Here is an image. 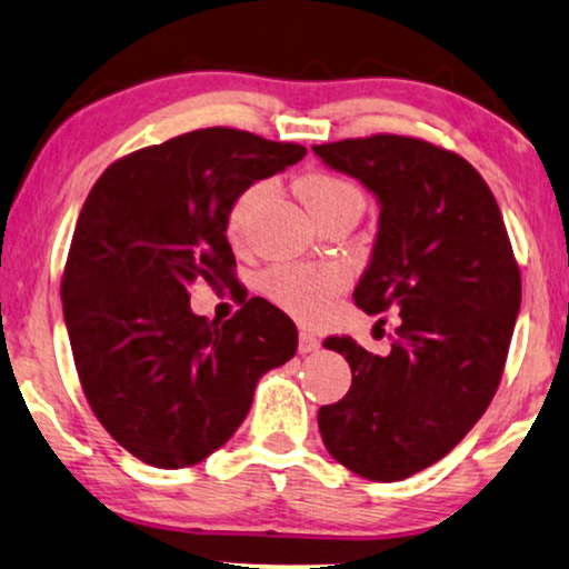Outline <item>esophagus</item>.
I'll return each mask as SVG.
<instances>
[{"label":"esophagus","mask_w":569,"mask_h":569,"mask_svg":"<svg viewBox=\"0 0 569 569\" xmlns=\"http://www.w3.org/2000/svg\"><path fill=\"white\" fill-rule=\"evenodd\" d=\"M317 348H320V338H317L315 332L301 330V332H299V353H301V356H305V353H315Z\"/></svg>","instance_id":"obj_1"}]
</instances>
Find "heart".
I'll use <instances>...</instances> for the list:
<instances>
[{"instance_id": "1", "label": "heart", "mask_w": 569, "mask_h": 569, "mask_svg": "<svg viewBox=\"0 0 569 569\" xmlns=\"http://www.w3.org/2000/svg\"><path fill=\"white\" fill-rule=\"evenodd\" d=\"M264 192V184H252L241 192L229 210V239L233 244H241L247 233L249 216H252L254 202L260 200ZM301 200L312 210V216L320 213L332 202L343 200V197H356L353 184L348 181L330 177V173H309L299 184ZM361 197V194H359ZM346 286V272L338 264H278L264 276V291L270 299L291 312L299 320H320L328 312L330 299Z\"/></svg>"}]
</instances>
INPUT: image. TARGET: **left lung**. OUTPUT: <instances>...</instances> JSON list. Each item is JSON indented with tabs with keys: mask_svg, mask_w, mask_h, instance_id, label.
<instances>
[{
	"mask_svg": "<svg viewBox=\"0 0 569 569\" xmlns=\"http://www.w3.org/2000/svg\"><path fill=\"white\" fill-rule=\"evenodd\" d=\"M377 197L380 221L353 301L400 309L390 353L328 338L351 390L317 413L325 448L369 481H403L463 439L502 377L520 309V270L502 213L463 158L398 134L315 146Z\"/></svg>",
	"mask_w": 569,
	"mask_h": 569,
	"instance_id": "1",
	"label": "left lung"
}]
</instances>
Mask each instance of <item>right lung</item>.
Returning <instances> with one entry per match:
<instances>
[{"label": "right lung", "instance_id": "add662e5", "mask_svg": "<svg viewBox=\"0 0 569 569\" xmlns=\"http://www.w3.org/2000/svg\"><path fill=\"white\" fill-rule=\"evenodd\" d=\"M305 156L210 127L121 158L90 189L62 278L64 325L96 419L142 463L173 471L223 448L260 377L297 353V325L270 301L218 325L192 312L187 289L231 283L233 200Z\"/></svg>", "mask_w": 569, "mask_h": 569}]
</instances>
